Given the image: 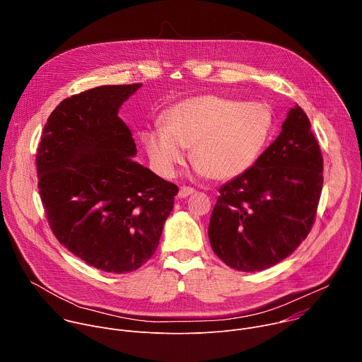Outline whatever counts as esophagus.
<instances>
[{
	"mask_svg": "<svg viewBox=\"0 0 362 362\" xmlns=\"http://www.w3.org/2000/svg\"><path fill=\"white\" fill-rule=\"evenodd\" d=\"M196 190L193 189V187H189V186H182L180 189H179V193H177V196L180 197V199H183V197H187V196H190V194H193Z\"/></svg>",
	"mask_w": 362,
	"mask_h": 362,
	"instance_id": "34e87169",
	"label": "esophagus"
}]
</instances>
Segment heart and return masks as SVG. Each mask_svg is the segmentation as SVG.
<instances>
[{"mask_svg": "<svg viewBox=\"0 0 362 362\" xmlns=\"http://www.w3.org/2000/svg\"><path fill=\"white\" fill-rule=\"evenodd\" d=\"M272 113L262 103H239L222 95H200L177 103L168 110L163 126L141 133L151 166L172 177L190 159L200 175L230 180L250 169L272 130Z\"/></svg>", "mask_w": 362, "mask_h": 362, "instance_id": "heart-1", "label": "heart"}]
</instances>
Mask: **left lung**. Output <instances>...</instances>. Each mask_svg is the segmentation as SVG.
I'll return each mask as SVG.
<instances>
[{
    "instance_id": "left-lung-1",
    "label": "left lung",
    "mask_w": 362,
    "mask_h": 362,
    "mask_svg": "<svg viewBox=\"0 0 362 362\" xmlns=\"http://www.w3.org/2000/svg\"><path fill=\"white\" fill-rule=\"evenodd\" d=\"M322 170L320 143L295 106L255 165L219 190L208 233L221 261L255 272L288 257L315 222Z\"/></svg>"
}]
</instances>
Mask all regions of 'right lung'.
Instances as JSON below:
<instances>
[{
    "label": "right lung",
    "instance_id": "1",
    "mask_svg": "<svg viewBox=\"0 0 362 362\" xmlns=\"http://www.w3.org/2000/svg\"><path fill=\"white\" fill-rule=\"evenodd\" d=\"M140 83L100 86L64 98L37 148L38 190L54 236L105 272L139 269L159 246L179 187L133 160L119 117Z\"/></svg>",
    "mask_w": 362,
    "mask_h": 362
}]
</instances>
